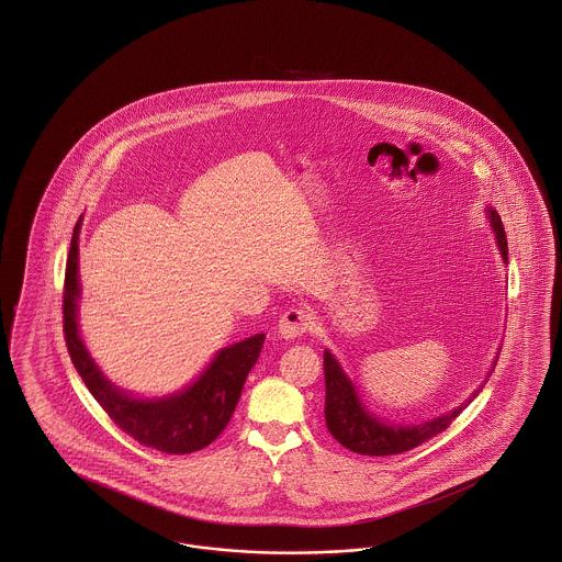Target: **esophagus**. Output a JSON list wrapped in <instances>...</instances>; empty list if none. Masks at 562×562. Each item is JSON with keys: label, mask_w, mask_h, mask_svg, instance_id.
<instances>
[{"label": "esophagus", "mask_w": 562, "mask_h": 562, "mask_svg": "<svg viewBox=\"0 0 562 562\" xmlns=\"http://www.w3.org/2000/svg\"><path fill=\"white\" fill-rule=\"evenodd\" d=\"M312 314L307 310L301 307H291L282 314V318L278 322V333L284 339H296L301 335H305L307 330H312Z\"/></svg>", "instance_id": "esophagus-1"}]
</instances>
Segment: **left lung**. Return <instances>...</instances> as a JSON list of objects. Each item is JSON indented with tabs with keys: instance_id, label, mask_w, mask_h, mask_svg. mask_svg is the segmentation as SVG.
Here are the masks:
<instances>
[{
	"instance_id": "1",
	"label": "left lung",
	"mask_w": 562,
	"mask_h": 562,
	"mask_svg": "<svg viewBox=\"0 0 562 562\" xmlns=\"http://www.w3.org/2000/svg\"><path fill=\"white\" fill-rule=\"evenodd\" d=\"M486 214H488V223L495 232L497 246L502 250V259H504V263H508V240H506V229H504L499 213L493 209H486ZM324 381H326V402H324L326 428L333 434V438L349 451L358 454H371V457L401 454L419 447L431 436L449 428L454 417L470 402L474 401L482 390V387L476 390L468 401L461 402L447 415L434 417V419L417 424V426H396V424H383L381 419H376L367 411L353 383L349 381L348 374L344 373L341 364L328 349L324 351Z\"/></svg>"
}]
</instances>
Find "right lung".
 Listing matches in <instances>:
<instances>
[{
	"mask_svg": "<svg viewBox=\"0 0 562 562\" xmlns=\"http://www.w3.org/2000/svg\"><path fill=\"white\" fill-rule=\"evenodd\" d=\"M80 229L81 216L74 227L65 269L63 330L71 362L81 381L113 424L133 436L136 442L168 454L193 453L209 447L229 424L240 401L244 381L261 353L266 335H255L221 349L206 371L179 394L143 401L117 390L83 348L78 328Z\"/></svg>",
	"mask_w": 562,
	"mask_h": 562,
	"instance_id": "add662e5",
	"label": "right lung"
}]
</instances>
